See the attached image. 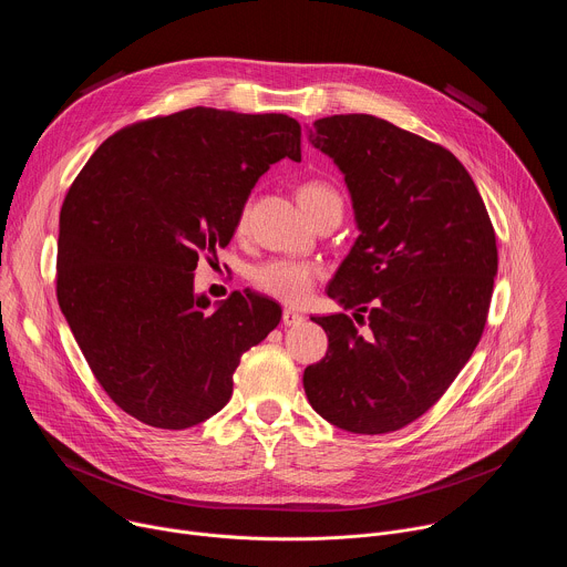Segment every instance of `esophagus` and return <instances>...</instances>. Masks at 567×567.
Instances as JSON below:
<instances>
[{"label":"esophagus","mask_w":567,"mask_h":567,"mask_svg":"<svg viewBox=\"0 0 567 567\" xmlns=\"http://www.w3.org/2000/svg\"><path fill=\"white\" fill-rule=\"evenodd\" d=\"M302 313L300 311H296V309H291V307H285L282 309V322H285V326H300V322H302Z\"/></svg>","instance_id":"obj_1"}]
</instances>
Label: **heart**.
Returning <instances> with one entry per match:
<instances>
[{"instance_id": "heart-1", "label": "heart", "mask_w": 567, "mask_h": 567, "mask_svg": "<svg viewBox=\"0 0 567 567\" xmlns=\"http://www.w3.org/2000/svg\"><path fill=\"white\" fill-rule=\"evenodd\" d=\"M298 199L311 219L330 206H341L339 193L330 184L318 182V179L305 182L298 188ZM247 226H249V206H241V210L237 213V219H235V233L241 235L247 230ZM318 274H320L318 265H313L309 260L269 258V260L256 265L251 269L249 278L258 291H262L280 302L298 305L311 293V287H313Z\"/></svg>"}]
</instances>
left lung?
I'll return each instance as SVG.
<instances>
[{"label":"left lung","instance_id":"left-lung-1","mask_svg":"<svg viewBox=\"0 0 567 567\" xmlns=\"http://www.w3.org/2000/svg\"><path fill=\"white\" fill-rule=\"evenodd\" d=\"M309 141L346 175L357 237L313 316L328 354L307 365L311 409L359 433L420 420L471 359L498 271L496 233L457 156L370 114L318 118Z\"/></svg>","mask_w":567,"mask_h":567}]
</instances>
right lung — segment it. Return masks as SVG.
Masks as SVG:
<instances>
[{
	"mask_svg": "<svg viewBox=\"0 0 567 567\" xmlns=\"http://www.w3.org/2000/svg\"><path fill=\"white\" fill-rule=\"evenodd\" d=\"M300 161L287 114L190 107L112 134L60 210L55 293L75 343L121 411L190 429L226 406L239 357L280 322L278 302L195 296L199 258L226 247L256 182Z\"/></svg>",
	"mask_w": 567,
	"mask_h": 567,
	"instance_id": "obj_1",
	"label": "right lung"
}]
</instances>
